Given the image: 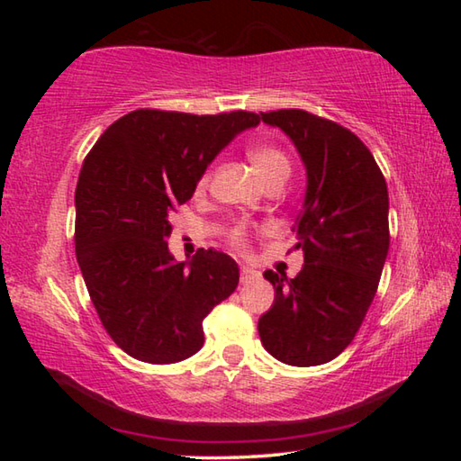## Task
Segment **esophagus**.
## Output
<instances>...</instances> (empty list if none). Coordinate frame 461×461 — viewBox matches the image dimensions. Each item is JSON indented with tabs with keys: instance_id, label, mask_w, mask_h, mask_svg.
I'll use <instances>...</instances> for the list:
<instances>
[{
	"instance_id": "34e87169",
	"label": "esophagus",
	"mask_w": 461,
	"mask_h": 461,
	"mask_svg": "<svg viewBox=\"0 0 461 461\" xmlns=\"http://www.w3.org/2000/svg\"><path fill=\"white\" fill-rule=\"evenodd\" d=\"M258 275H260L258 270L248 268V267H241V270H240V280H241V283H249V280H254Z\"/></svg>"
}]
</instances>
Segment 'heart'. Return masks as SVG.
<instances>
[{
  "mask_svg": "<svg viewBox=\"0 0 461 461\" xmlns=\"http://www.w3.org/2000/svg\"><path fill=\"white\" fill-rule=\"evenodd\" d=\"M248 158L252 160V165L258 170L260 176L264 181H286V176L291 175V160H288L286 152L283 148H278L275 144L268 142H258L252 144L248 148ZM209 176L212 173L209 170H203V175L197 181V189H205L209 185ZM248 236H249V228L246 221H236L231 225V230L228 233V240L233 248L238 249H246L248 248Z\"/></svg>",
  "mask_w": 461,
  "mask_h": 461,
  "instance_id": "obj_1",
  "label": "heart"
}]
</instances>
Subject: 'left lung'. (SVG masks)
I'll use <instances>...</instances> for the list:
<instances>
[{"instance_id": "1", "label": "left lung", "mask_w": 461, "mask_h": 461, "mask_svg": "<svg viewBox=\"0 0 461 461\" xmlns=\"http://www.w3.org/2000/svg\"><path fill=\"white\" fill-rule=\"evenodd\" d=\"M293 140L307 168L294 231L305 264L288 280L267 270L275 305L258 321L262 346L291 366L338 357L356 338L388 254V189L360 138L305 109L260 113Z\"/></svg>"}]
</instances>
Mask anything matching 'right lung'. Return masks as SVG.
Returning a JSON list of instances; mask_svg holds the SVG:
<instances>
[{"label": "right lung", "instance_id": "right-lung-1", "mask_svg": "<svg viewBox=\"0 0 461 461\" xmlns=\"http://www.w3.org/2000/svg\"><path fill=\"white\" fill-rule=\"evenodd\" d=\"M254 112L194 115L136 109L113 122L85 156L75 191V249L89 296L115 346L148 364L197 354L203 319L236 291L228 254L197 249L175 262L168 217L189 201L203 170Z\"/></svg>", "mask_w": 461, "mask_h": 461}]
</instances>
